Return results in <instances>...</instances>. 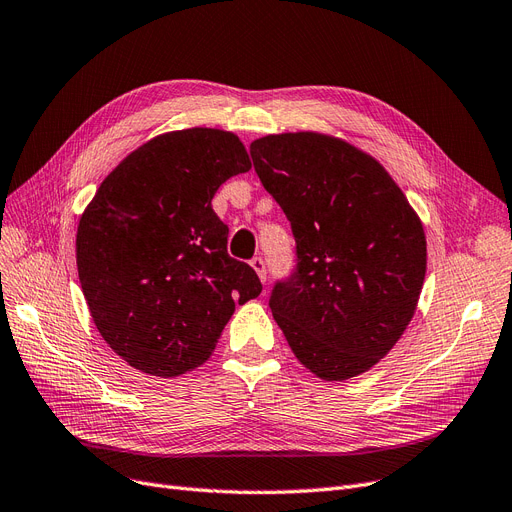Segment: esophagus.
Segmentation results:
<instances>
[{
	"label": "esophagus",
	"mask_w": 512,
	"mask_h": 512,
	"mask_svg": "<svg viewBox=\"0 0 512 512\" xmlns=\"http://www.w3.org/2000/svg\"><path fill=\"white\" fill-rule=\"evenodd\" d=\"M251 268L257 272V276H259L261 282H266L268 270H266V261H263V257H253V259H251Z\"/></svg>",
	"instance_id": "esophagus-1"
}]
</instances>
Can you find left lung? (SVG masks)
<instances>
[{"instance_id": "left-lung-1", "label": "left lung", "mask_w": 512, "mask_h": 512, "mask_svg": "<svg viewBox=\"0 0 512 512\" xmlns=\"http://www.w3.org/2000/svg\"><path fill=\"white\" fill-rule=\"evenodd\" d=\"M255 173L285 211L297 268L270 308L297 361L344 382L380 363L418 308L424 225L386 168L320 132L251 143Z\"/></svg>"}]
</instances>
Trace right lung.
<instances>
[{
  "label": "right lung",
  "instance_id": "obj_1",
  "mask_svg": "<svg viewBox=\"0 0 512 512\" xmlns=\"http://www.w3.org/2000/svg\"><path fill=\"white\" fill-rule=\"evenodd\" d=\"M251 160L234 132H164L103 179L80 217L75 257L90 316L109 348L143 373L200 367L236 304L261 293L249 263L227 255L211 200Z\"/></svg>",
  "mask_w": 512,
  "mask_h": 512
}]
</instances>
